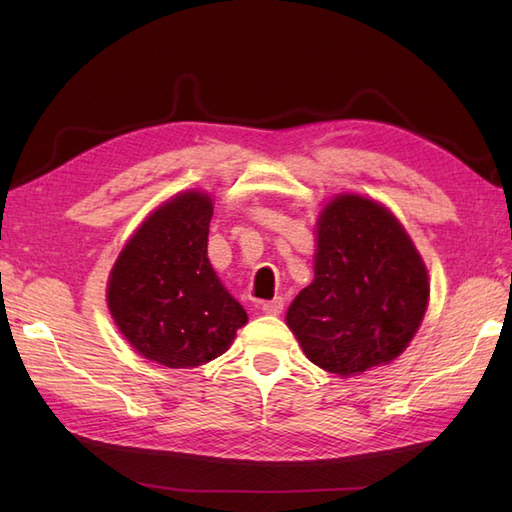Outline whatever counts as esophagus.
<instances>
[{"instance_id":"34e87169","label":"esophagus","mask_w":512,"mask_h":512,"mask_svg":"<svg viewBox=\"0 0 512 512\" xmlns=\"http://www.w3.org/2000/svg\"><path fill=\"white\" fill-rule=\"evenodd\" d=\"M262 310H264L266 314H270V317H277V314H281V310H284V299L277 297V299L264 301V303H262Z\"/></svg>"}]
</instances>
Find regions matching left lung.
Masks as SVG:
<instances>
[{"label": "left lung", "mask_w": 512, "mask_h": 512, "mask_svg": "<svg viewBox=\"0 0 512 512\" xmlns=\"http://www.w3.org/2000/svg\"><path fill=\"white\" fill-rule=\"evenodd\" d=\"M427 303V266L402 224L383 204L343 193L319 215L314 281L286 323L314 365L352 376L405 352Z\"/></svg>", "instance_id": "obj_1"}]
</instances>
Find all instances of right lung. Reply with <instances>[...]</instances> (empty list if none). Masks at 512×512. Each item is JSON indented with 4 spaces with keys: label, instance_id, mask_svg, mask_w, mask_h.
Segmentation results:
<instances>
[{
    "label": "right lung",
    "instance_id": "right-lung-1",
    "mask_svg": "<svg viewBox=\"0 0 512 512\" xmlns=\"http://www.w3.org/2000/svg\"><path fill=\"white\" fill-rule=\"evenodd\" d=\"M213 202L187 191L151 213L118 255L107 306L134 350L165 367H198L222 356L246 310L206 257Z\"/></svg>",
    "mask_w": 512,
    "mask_h": 512
}]
</instances>
